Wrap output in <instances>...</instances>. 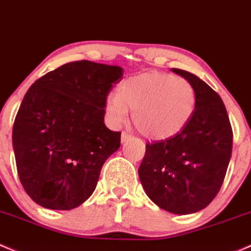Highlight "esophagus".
<instances>
[{
    "instance_id": "1",
    "label": "esophagus",
    "mask_w": 251,
    "mask_h": 251,
    "mask_svg": "<svg viewBox=\"0 0 251 251\" xmlns=\"http://www.w3.org/2000/svg\"><path fill=\"white\" fill-rule=\"evenodd\" d=\"M131 138H132V136H131L130 133H126V132L121 133V143H125V142H127L128 139Z\"/></svg>"
}]
</instances>
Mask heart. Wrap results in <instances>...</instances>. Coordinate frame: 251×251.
Segmentation results:
<instances>
[{
    "mask_svg": "<svg viewBox=\"0 0 251 251\" xmlns=\"http://www.w3.org/2000/svg\"><path fill=\"white\" fill-rule=\"evenodd\" d=\"M196 96L190 81L162 72L143 73L128 78L118 95L105 99L107 118L115 126L125 124L133 113L134 127L149 139H167L180 132L195 110Z\"/></svg>",
    "mask_w": 251,
    "mask_h": 251,
    "instance_id": "b5f03b06",
    "label": "heart"
}]
</instances>
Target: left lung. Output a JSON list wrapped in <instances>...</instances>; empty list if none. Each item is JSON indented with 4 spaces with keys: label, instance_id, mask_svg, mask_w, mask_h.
<instances>
[{
    "label": "left lung",
    "instance_id": "8db88e82",
    "mask_svg": "<svg viewBox=\"0 0 251 251\" xmlns=\"http://www.w3.org/2000/svg\"><path fill=\"white\" fill-rule=\"evenodd\" d=\"M172 71L194 88V114L174 137L147 144L138 176L155 204L184 215L199 212L214 200L230 162L233 134L221 97L192 73Z\"/></svg>",
    "mask_w": 251,
    "mask_h": 251
}]
</instances>
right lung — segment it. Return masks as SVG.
Here are the masks:
<instances>
[{"label": "right lung", "mask_w": 251, "mask_h": 251, "mask_svg": "<svg viewBox=\"0 0 251 251\" xmlns=\"http://www.w3.org/2000/svg\"><path fill=\"white\" fill-rule=\"evenodd\" d=\"M123 68L81 60L31 85L13 126L21 184L37 204L70 210L91 196L120 132L104 125V104Z\"/></svg>", "instance_id": "add662e5"}]
</instances>
